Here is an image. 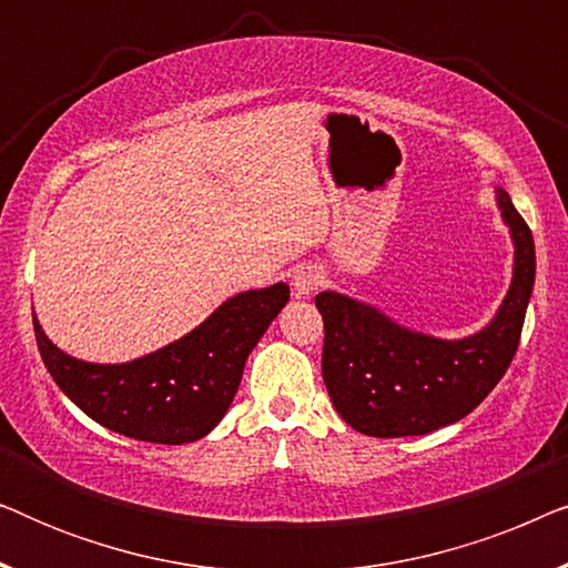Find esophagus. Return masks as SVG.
Wrapping results in <instances>:
<instances>
[{
	"label": "esophagus",
	"mask_w": 568,
	"mask_h": 568,
	"mask_svg": "<svg viewBox=\"0 0 568 568\" xmlns=\"http://www.w3.org/2000/svg\"><path fill=\"white\" fill-rule=\"evenodd\" d=\"M321 284H323V274L313 266H302V268L294 271V276H292V286H294V292L300 294V297H307V294H313Z\"/></svg>",
	"instance_id": "1"
}]
</instances>
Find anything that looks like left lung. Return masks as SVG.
<instances>
[{
	"mask_svg": "<svg viewBox=\"0 0 568 568\" xmlns=\"http://www.w3.org/2000/svg\"><path fill=\"white\" fill-rule=\"evenodd\" d=\"M499 206L515 237V278L491 325L476 336H422L344 294L315 297L325 328L323 379L352 429L383 439L442 429L468 416L509 369L535 284V243L504 191Z\"/></svg>",
	"mask_w": 568,
	"mask_h": 568,
	"instance_id": "obj_1",
	"label": "left lung"
}]
</instances>
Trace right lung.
<instances>
[{
  "instance_id": "1",
  "label": "right lung",
  "mask_w": 568,
  "mask_h": 568,
  "mask_svg": "<svg viewBox=\"0 0 568 568\" xmlns=\"http://www.w3.org/2000/svg\"><path fill=\"white\" fill-rule=\"evenodd\" d=\"M290 300V286L243 292L196 331L129 364L72 359L33 317L38 352L57 385L90 418L123 437L185 445L206 437L235 398L247 354Z\"/></svg>"
}]
</instances>
